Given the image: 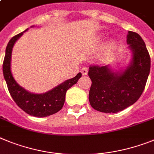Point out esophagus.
<instances>
[{
    "instance_id": "esophagus-1",
    "label": "esophagus",
    "mask_w": 154,
    "mask_h": 154,
    "mask_svg": "<svg viewBox=\"0 0 154 154\" xmlns=\"http://www.w3.org/2000/svg\"><path fill=\"white\" fill-rule=\"evenodd\" d=\"M81 72H82V74L83 75H87V73H88L87 68H82V69H81Z\"/></svg>"
}]
</instances>
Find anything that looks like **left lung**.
Returning a JSON list of instances; mask_svg holds the SVG:
<instances>
[{
  "label": "left lung",
  "instance_id": "1",
  "mask_svg": "<svg viewBox=\"0 0 154 154\" xmlns=\"http://www.w3.org/2000/svg\"><path fill=\"white\" fill-rule=\"evenodd\" d=\"M127 43L132 51V61L122 72L107 66L90 65L88 75L92 81L89 100L93 109L117 113L136 103L141 97L150 71V57L141 36L128 31Z\"/></svg>",
  "mask_w": 154,
  "mask_h": 154
}]
</instances>
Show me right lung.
<instances>
[{
	"instance_id": "1",
	"label": "right lung",
	"mask_w": 154,
	"mask_h": 154,
	"mask_svg": "<svg viewBox=\"0 0 154 154\" xmlns=\"http://www.w3.org/2000/svg\"><path fill=\"white\" fill-rule=\"evenodd\" d=\"M24 32L13 36L8 43L3 62L4 77L12 99L22 111L28 115L37 118L50 116L58 112L62 108L67 90L78 82L82 74L79 72L74 78L66 80L51 91L42 94L31 93L21 87L15 82L11 74V57L14 43Z\"/></svg>"
}]
</instances>
